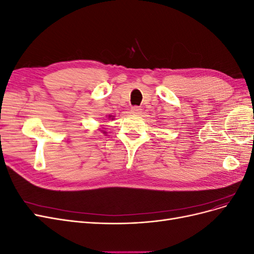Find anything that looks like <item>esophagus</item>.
Wrapping results in <instances>:
<instances>
[{"label": "esophagus", "mask_w": 254, "mask_h": 254, "mask_svg": "<svg viewBox=\"0 0 254 254\" xmlns=\"http://www.w3.org/2000/svg\"><path fill=\"white\" fill-rule=\"evenodd\" d=\"M131 113H133V114H140L141 113V111H142V109L140 108V107H137V106H134V107H132L131 108Z\"/></svg>", "instance_id": "34e87169"}]
</instances>
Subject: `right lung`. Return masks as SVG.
I'll return each instance as SVG.
<instances>
[{
    "label": "right lung",
    "mask_w": 254,
    "mask_h": 254,
    "mask_svg": "<svg viewBox=\"0 0 254 254\" xmlns=\"http://www.w3.org/2000/svg\"><path fill=\"white\" fill-rule=\"evenodd\" d=\"M112 120H113V119H112ZM104 133H105V132H104Z\"/></svg>",
    "instance_id": "add662e5"
}]
</instances>
